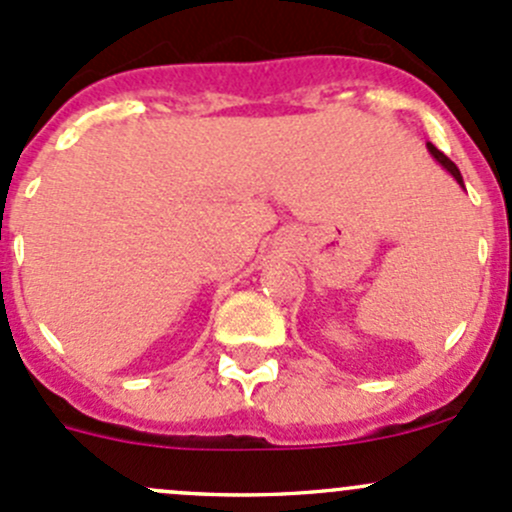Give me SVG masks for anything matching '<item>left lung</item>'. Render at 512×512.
I'll return each instance as SVG.
<instances>
[{
    "instance_id": "8db88e82",
    "label": "left lung",
    "mask_w": 512,
    "mask_h": 512,
    "mask_svg": "<svg viewBox=\"0 0 512 512\" xmlns=\"http://www.w3.org/2000/svg\"><path fill=\"white\" fill-rule=\"evenodd\" d=\"M428 151H431V156H433V158H436V160H438V163H441V165H443V168H446V170H448V173H451V175H453V178H456V180H458V185H463V175H461V170H458V165H456V163H453V160H451V158H448V156H443V153H441V151H438V148H436V146H431V143H428Z\"/></svg>"
}]
</instances>
